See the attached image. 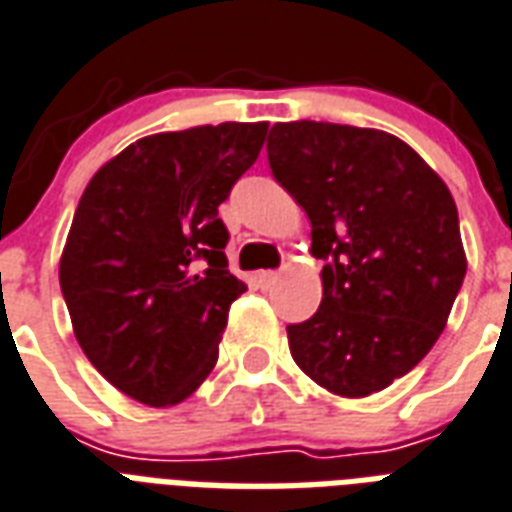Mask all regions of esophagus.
Listing matches in <instances>:
<instances>
[{"label": "esophagus", "mask_w": 512, "mask_h": 512, "mask_svg": "<svg viewBox=\"0 0 512 512\" xmlns=\"http://www.w3.org/2000/svg\"><path fill=\"white\" fill-rule=\"evenodd\" d=\"M257 279V284H260V287H263V290H268V287H273V284L279 282V273H273V271H260L255 276Z\"/></svg>", "instance_id": "esophagus-1"}]
</instances>
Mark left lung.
<instances>
[{
    "label": "left lung",
    "mask_w": 512,
    "mask_h": 512,
    "mask_svg": "<svg viewBox=\"0 0 512 512\" xmlns=\"http://www.w3.org/2000/svg\"><path fill=\"white\" fill-rule=\"evenodd\" d=\"M276 182L306 209L322 303L287 327L292 360L338 397H368L419 365L443 333L467 273L446 182L378 128L276 123Z\"/></svg>",
    "instance_id": "obj_1"
}]
</instances>
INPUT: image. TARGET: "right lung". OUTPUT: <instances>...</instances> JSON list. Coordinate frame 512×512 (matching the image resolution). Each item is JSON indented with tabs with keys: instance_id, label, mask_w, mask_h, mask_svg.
<instances>
[{
	"instance_id": "1",
	"label": "right lung",
	"mask_w": 512,
	"mask_h": 512,
	"mask_svg": "<svg viewBox=\"0 0 512 512\" xmlns=\"http://www.w3.org/2000/svg\"><path fill=\"white\" fill-rule=\"evenodd\" d=\"M268 123H220L144 136L85 187L58 279L74 338L136 403L171 408L217 365L230 303L217 206L257 161Z\"/></svg>"
}]
</instances>
